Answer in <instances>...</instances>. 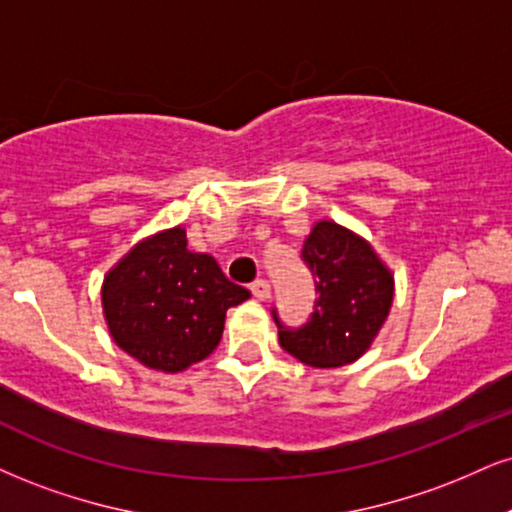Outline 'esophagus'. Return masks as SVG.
<instances>
[{
	"mask_svg": "<svg viewBox=\"0 0 512 512\" xmlns=\"http://www.w3.org/2000/svg\"><path fill=\"white\" fill-rule=\"evenodd\" d=\"M250 291H252V295H255L257 300H269V298H272V286H269V283L264 281V279L252 283Z\"/></svg>",
	"mask_w": 512,
	"mask_h": 512,
	"instance_id": "1",
	"label": "esophagus"
}]
</instances>
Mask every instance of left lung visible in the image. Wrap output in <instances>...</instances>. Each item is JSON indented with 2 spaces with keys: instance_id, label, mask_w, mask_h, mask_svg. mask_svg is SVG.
Masks as SVG:
<instances>
[{
  "instance_id": "obj_1",
  "label": "left lung",
  "mask_w": 512,
  "mask_h": 512,
  "mask_svg": "<svg viewBox=\"0 0 512 512\" xmlns=\"http://www.w3.org/2000/svg\"><path fill=\"white\" fill-rule=\"evenodd\" d=\"M303 260L315 276V312L300 329L279 324L281 348L317 369L360 360L391 312L396 281L389 264L367 238L331 219L312 226Z\"/></svg>"
}]
</instances>
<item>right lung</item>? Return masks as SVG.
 I'll use <instances>...</instances> for the list:
<instances>
[{
    "label": "right lung",
    "mask_w": 512,
    "mask_h": 512,
    "mask_svg": "<svg viewBox=\"0 0 512 512\" xmlns=\"http://www.w3.org/2000/svg\"><path fill=\"white\" fill-rule=\"evenodd\" d=\"M248 298V288L226 279L212 255L188 250L181 226L135 243L102 281L109 336L140 365L164 374L212 355L226 310Z\"/></svg>",
    "instance_id": "obj_1"
}]
</instances>
